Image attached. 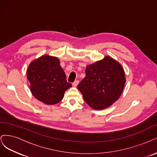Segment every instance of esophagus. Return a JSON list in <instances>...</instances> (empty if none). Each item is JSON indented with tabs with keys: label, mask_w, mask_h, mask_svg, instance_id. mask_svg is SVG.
<instances>
[{
	"label": "esophagus",
	"mask_w": 157,
	"mask_h": 157,
	"mask_svg": "<svg viewBox=\"0 0 157 157\" xmlns=\"http://www.w3.org/2000/svg\"><path fill=\"white\" fill-rule=\"evenodd\" d=\"M78 83H79V81L78 80H75V82H73V86H77V85L78 84Z\"/></svg>",
	"instance_id": "obj_1"
}]
</instances>
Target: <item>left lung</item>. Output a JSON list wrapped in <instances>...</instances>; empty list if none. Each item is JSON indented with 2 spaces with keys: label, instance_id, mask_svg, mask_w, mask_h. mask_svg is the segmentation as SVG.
I'll use <instances>...</instances> for the list:
<instances>
[{
  "label": "left lung",
  "instance_id": "left-lung-1",
  "mask_svg": "<svg viewBox=\"0 0 157 157\" xmlns=\"http://www.w3.org/2000/svg\"><path fill=\"white\" fill-rule=\"evenodd\" d=\"M86 77L78 89L89 106L104 109L119 98L126 82L124 71L121 64L109 56L86 68Z\"/></svg>",
  "mask_w": 157,
  "mask_h": 157
}]
</instances>
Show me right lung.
I'll list each match as a JSON object with an SVG mask.
<instances>
[{"label":"right lung","mask_w":157,"mask_h":157,"mask_svg":"<svg viewBox=\"0 0 157 157\" xmlns=\"http://www.w3.org/2000/svg\"><path fill=\"white\" fill-rule=\"evenodd\" d=\"M56 57L44 55L32 61L27 71L31 92L37 99L48 105L61 101L64 93L72 84Z\"/></svg>","instance_id":"right-lung-1"}]
</instances>
